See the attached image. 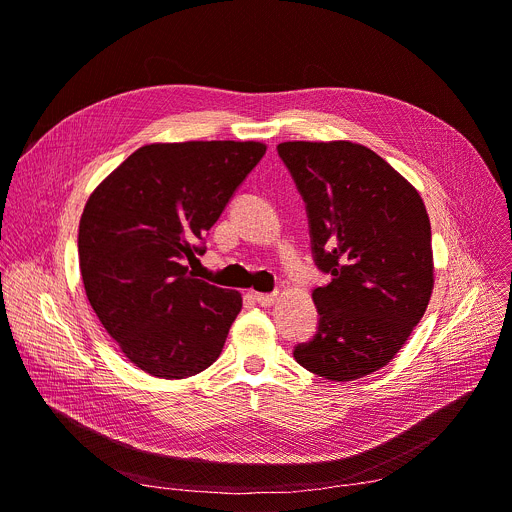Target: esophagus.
I'll return each mask as SVG.
<instances>
[{
  "label": "esophagus",
  "mask_w": 512,
  "mask_h": 512,
  "mask_svg": "<svg viewBox=\"0 0 512 512\" xmlns=\"http://www.w3.org/2000/svg\"><path fill=\"white\" fill-rule=\"evenodd\" d=\"M255 300L261 304V306H271L276 300H278V294H261V292H255Z\"/></svg>",
  "instance_id": "34e87169"
}]
</instances>
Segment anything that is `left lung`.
I'll return each mask as SVG.
<instances>
[{
	"mask_svg": "<svg viewBox=\"0 0 512 512\" xmlns=\"http://www.w3.org/2000/svg\"><path fill=\"white\" fill-rule=\"evenodd\" d=\"M306 203L317 265L319 329L294 358L323 379L356 381L387 366L434 288L430 218L418 189L377 152L348 140L282 142Z\"/></svg>",
	"mask_w": 512,
	"mask_h": 512,
	"instance_id": "8db88e82",
	"label": "left lung"
}]
</instances>
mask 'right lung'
Here are the masks:
<instances>
[{
    "mask_svg": "<svg viewBox=\"0 0 512 512\" xmlns=\"http://www.w3.org/2000/svg\"><path fill=\"white\" fill-rule=\"evenodd\" d=\"M263 142L146 144L90 193L78 234L92 311L125 358L158 379L212 366L243 309L236 290L193 278L185 259L263 158Z\"/></svg>",
    "mask_w": 512,
    "mask_h": 512,
    "instance_id": "1",
    "label": "right lung"
}]
</instances>
